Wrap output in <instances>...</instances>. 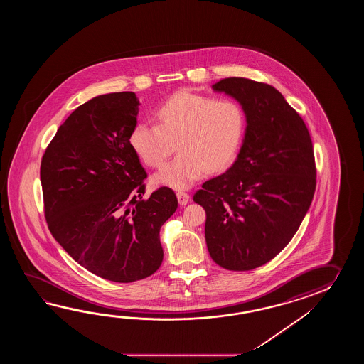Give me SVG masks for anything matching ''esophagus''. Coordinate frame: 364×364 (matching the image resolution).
Instances as JSON below:
<instances>
[{
  "label": "esophagus",
  "mask_w": 364,
  "mask_h": 364,
  "mask_svg": "<svg viewBox=\"0 0 364 364\" xmlns=\"http://www.w3.org/2000/svg\"><path fill=\"white\" fill-rule=\"evenodd\" d=\"M177 199H178L179 205H186L190 201V196L186 193L178 191L177 193Z\"/></svg>",
  "instance_id": "esophagus-1"
}]
</instances>
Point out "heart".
<instances>
[{
    "label": "heart",
    "mask_w": 364,
    "mask_h": 364,
    "mask_svg": "<svg viewBox=\"0 0 364 364\" xmlns=\"http://www.w3.org/2000/svg\"><path fill=\"white\" fill-rule=\"evenodd\" d=\"M155 116L157 124H134L129 143L151 168L161 166L177 148L176 159L154 176L156 185L177 190L188 188L205 171L228 168L246 130V116L237 101L215 100L187 90L163 102Z\"/></svg>",
    "instance_id": "heart-1"
}]
</instances>
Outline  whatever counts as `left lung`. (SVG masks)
Instances as JSON below:
<instances>
[{"label": "left lung", "instance_id": "8db88e82", "mask_svg": "<svg viewBox=\"0 0 364 364\" xmlns=\"http://www.w3.org/2000/svg\"><path fill=\"white\" fill-rule=\"evenodd\" d=\"M212 90L240 102L246 130L232 166L193 201L207 213L212 260L250 271L281 252L302 224L316 187L314 148L302 118L274 87L225 77Z\"/></svg>", "mask_w": 364, "mask_h": 364}]
</instances>
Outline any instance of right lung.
Masks as SVG:
<instances>
[{
    "instance_id": "right-lung-1",
    "label": "right lung",
    "mask_w": 364,
    "mask_h": 364,
    "mask_svg": "<svg viewBox=\"0 0 364 364\" xmlns=\"http://www.w3.org/2000/svg\"><path fill=\"white\" fill-rule=\"evenodd\" d=\"M139 105L135 93L114 92L77 107L40 168L52 235L87 271L114 282L160 268V229L178 207L169 187L143 198L147 173L129 143Z\"/></svg>"
}]
</instances>
